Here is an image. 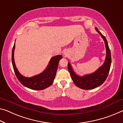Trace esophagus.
Returning a JSON list of instances; mask_svg holds the SVG:
<instances>
[{
    "instance_id": "1",
    "label": "esophagus",
    "mask_w": 123,
    "mask_h": 123,
    "mask_svg": "<svg viewBox=\"0 0 123 123\" xmlns=\"http://www.w3.org/2000/svg\"><path fill=\"white\" fill-rule=\"evenodd\" d=\"M64 55H67V54H66V53H64Z\"/></svg>"
}]
</instances>
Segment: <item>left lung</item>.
Wrapping results in <instances>:
<instances>
[{
	"instance_id": "8db88e82",
	"label": "left lung",
	"mask_w": 123,
	"mask_h": 123,
	"mask_svg": "<svg viewBox=\"0 0 123 123\" xmlns=\"http://www.w3.org/2000/svg\"><path fill=\"white\" fill-rule=\"evenodd\" d=\"M95 29L105 41V49H106V56L105 61L101 67L99 68L95 72L91 74L85 75L80 76L76 75L70 63L68 64V68L71 79L75 85L78 87L84 90H91L101 85L106 80L108 75L111 65V53L109 49L108 44L105 37L102 34L97 27Z\"/></svg>"
}]
</instances>
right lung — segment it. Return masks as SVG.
Wrapping results in <instances>:
<instances>
[{
    "mask_svg": "<svg viewBox=\"0 0 123 123\" xmlns=\"http://www.w3.org/2000/svg\"><path fill=\"white\" fill-rule=\"evenodd\" d=\"M15 47V44H14L12 50V64L15 74L21 84L26 87L35 90H42L49 87L53 83L59 62L63 58L62 55H58L51 58L47 68L42 73L27 77L21 74L16 67L14 58Z\"/></svg>",
    "mask_w": 123,
    "mask_h": 123,
    "instance_id": "1",
    "label": "right lung"
}]
</instances>
